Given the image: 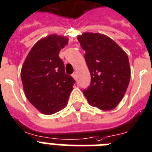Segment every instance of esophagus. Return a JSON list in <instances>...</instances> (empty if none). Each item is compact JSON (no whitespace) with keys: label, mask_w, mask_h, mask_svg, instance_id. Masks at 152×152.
I'll use <instances>...</instances> for the list:
<instances>
[{"label":"esophagus","mask_w":152,"mask_h":152,"mask_svg":"<svg viewBox=\"0 0 152 152\" xmlns=\"http://www.w3.org/2000/svg\"><path fill=\"white\" fill-rule=\"evenodd\" d=\"M72 77H74V78H75V80L77 79V72H75V73H74V74H73V75H72Z\"/></svg>","instance_id":"34e87169"}]
</instances>
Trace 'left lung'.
<instances>
[{"label": "left lung", "mask_w": 152, "mask_h": 152, "mask_svg": "<svg viewBox=\"0 0 152 152\" xmlns=\"http://www.w3.org/2000/svg\"><path fill=\"white\" fill-rule=\"evenodd\" d=\"M91 75L84 91L88 104L102 110L115 109L122 99L130 80L127 54L111 38L99 33H83L77 37Z\"/></svg>", "instance_id": "obj_1"}]
</instances>
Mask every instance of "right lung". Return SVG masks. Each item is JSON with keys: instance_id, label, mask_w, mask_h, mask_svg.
Returning <instances> with one entry per match:
<instances>
[{"instance_id": "obj_1", "label": "right lung", "mask_w": 152, "mask_h": 152, "mask_svg": "<svg viewBox=\"0 0 152 152\" xmlns=\"http://www.w3.org/2000/svg\"><path fill=\"white\" fill-rule=\"evenodd\" d=\"M68 37L50 34L42 37L30 49L21 69L23 90L30 103L44 115L64 108L75 81L65 74L59 51Z\"/></svg>"}]
</instances>
